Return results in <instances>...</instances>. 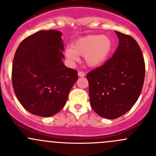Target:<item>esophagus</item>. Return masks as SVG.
<instances>
[{
    "mask_svg": "<svg viewBox=\"0 0 156 156\" xmlns=\"http://www.w3.org/2000/svg\"><path fill=\"white\" fill-rule=\"evenodd\" d=\"M78 76H79V77H84V76H85V74H84V72H81V71L78 72Z\"/></svg>",
    "mask_w": 156,
    "mask_h": 156,
    "instance_id": "esophagus-1",
    "label": "esophagus"
}]
</instances>
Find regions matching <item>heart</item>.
Listing matches in <instances>:
<instances>
[{
    "instance_id": "b5f03b06",
    "label": "heart",
    "mask_w": 156,
    "mask_h": 156,
    "mask_svg": "<svg viewBox=\"0 0 156 156\" xmlns=\"http://www.w3.org/2000/svg\"><path fill=\"white\" fill-rule=\"evenodd\" d=\"M113 49V42L106 35H87L74 42L66 49L65 55L70 62L78 60V55L90 67H97L106 61Z\"/></svg>"
}]
</instances>
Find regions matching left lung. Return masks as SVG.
Masks as SVG:
<instances>
[{
  "mask_svg": "<svg viewBox=\"0 0 156 156\" xmlns=\"http://www.w3.org/2000/svg\"><path fill=\"white\" fill-rule=\"evenodd\" d=\"M119 44L112 57L87 75L90 103L101 117L115 119L127 112L139 98L145 62L137 42L115 31Z\"/></svg>",
  "mask_w": 156,
  "mask_h": 156,
  "instance_id": "obj_1",
  "label": "left lung"
}]
</instances>
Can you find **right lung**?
I'll return each instance as SVG.
<instances>
[{
	"label": "right lung",
	"mask_w": 156,
	"mask_h": 156,
	"mask_svg": "<svg viewBox=\"0 0 156 156\" xmlns=\"http://www.w3.org/2000/svg\"><path fill=\"white\" fill-rule=\"evenodd\" d=\"M62 32L40 31L26 37L14 55L12 83L28 112L41 117L59 112L78 80V72L62 62Z\"/></svg>",
	"instance_id": "right-lung-1"
}]
</instances>
